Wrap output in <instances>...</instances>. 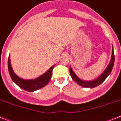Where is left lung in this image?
<instances>
[{
	"label": "left lung",
	"instance_id": "1",
	"mask_svg": "<svg viewBox=\"0 0 121 121\" xmlns=\"http://www.w3.org/2000/svg\"><path fill=\"white\" fill-rule=\"evenodd\" d=\"M114 63H115V54H114V51H113V48L112 49V59H111L110 63L109 64L107 68H106V70H105L104 72L100 76L99 78H98L97 79L94 80L92 81H84L80 79L79 78H78L76 75L74 73L71 69V67H70V75H71V78L73 79L77 82L78 84L81 86H84V87H86V88H94L95 86H97L98 85H100V84H102V82L105 80L108 76L110 74L111 71H112V69H113V65H114Z\"/></svg>",
	"mask_w": 121,
	"mask_h": 121
}]
</instances>
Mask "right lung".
Returning a JSON list of instances; mask_svg holds the SVG:
<instances>
[{"label": "right lung", "instance_id": "right-lung-1", "mask_svg": "<svg viewBox=\"0 0 121 121\" xmlns=\"http://www.w3.org/2000/svg\"><path fill=\"white\" fill-rule=\"evenodd\" d=\"M54 67V66L53 65L51 68H50V70L46 73H45L44 74H43L41 76L37 78L36 79H22L20 78L19 77H18L14 73L13 70L12 69V67H11V65L9 56V57H8V71H9V73L10 74V76L11 79H12V80L19 87H21V88H22L24 90L30 91V92L40 89L42 87L45 86L50 82L51 78V76H52V73H53V70Z\"/></svg>", "mask_w": 121, "mask_h": 121}]
</instances>
